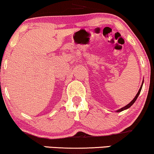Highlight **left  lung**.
<instances>
[{
    "instance_id": "8db88e82",
    "label": "left lung",
    "mask_w": 154,
    "mask_h": 154,
    "mask_svg": "<svg viewBox=\"0 0 154 154\" xmlns=\"http://www.w3.org/2000/svg\"><path fill=\"white\" fill-rule=\"evenodd\" d=\"M142 85H143V84H142ZM141 88H142V85H141V87H140V89H139V91H138V93L137 94V95H136V97H134V100L131 101V102L129 103V104H128L127 105H126V106H124V107H123V108H122V109H119V110H117L116 111V112H122V111H124V110H125V109H128V108H129L130 106H131L132 104H134V102H136V100H137V97H139V94H140V92H141Z\"/></svg>"
}]
</instances>
